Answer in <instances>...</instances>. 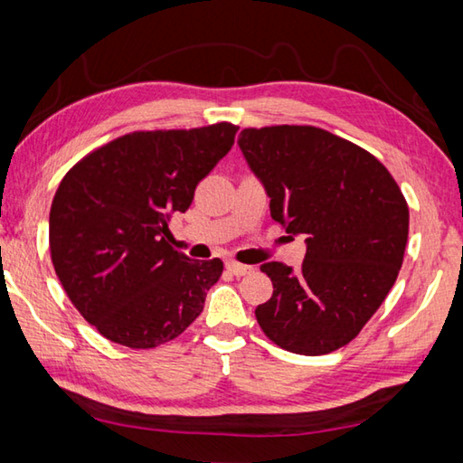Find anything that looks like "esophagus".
<instances>
[{
	"instance_id": "1",
	"label": "esophagus",
	"mask_w": 463,
	"mask_h": 463,
	"mask_svg": "<svg viewBox=\"0 0 463 463\" xmlns=\"http://www.w3.org/2000/svg\"><path fill=\"white\" fill-rule=\"evenodd\" d=\"M226 269H229V271L232 273V276H237V278L247 276V273L253 271V268H250V265H242V263H237V261H229V263H226Z\"/></svg>"
}]
</instances>
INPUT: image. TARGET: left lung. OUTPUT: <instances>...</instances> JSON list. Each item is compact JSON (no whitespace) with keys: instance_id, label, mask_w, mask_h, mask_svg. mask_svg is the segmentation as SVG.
<instances>
[{"instance_id":"1","label":"left lung","mask_w":463,"mask_h":463,"mask_svg":"<svg viewBox=\"0 0 463 463\" xmlns=\"http://www.w3.org/2000/svg\"><path fill=\"white\" fill-rule=\"evenodd\" d=\"M239 146L273 221L307 242L300 269L261 265L273 294L255 308L257 323L292 354H331L355 339L402 268L401 187L373 155L315 127L245 128Z\"/></svg>"}]
</instances>
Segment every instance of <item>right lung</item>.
Wrapping results in <instances>:
<instances>
[{
  "mask_svg": "<svg viewBox=\"0 0 463 463\" xmlns=\"http://www.w3.org/2000/svg\"><path fill=\"white\" fill-rule=\"evenodd\" d=\"M239 127L132 132L62 177L49 216L57 278L81 317L112 343L151 349L200 317L222 261L171 249L167 221L231 151Z\"/></svg>",
  "mask_w": 463,
  "mask_h": 463,
  "instance_id": "right-lung-1",
  "label": "right lung"
}]
</instances>
